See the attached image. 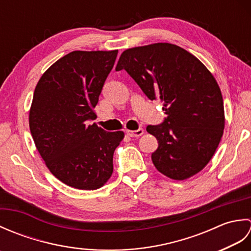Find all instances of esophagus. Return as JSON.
Returning <instances> with one entry per match:
<instances>
[{"label": "esophagus", "instance_id": "1", "mask_svg": "<svg viewBox=\"0 0 251 251\" xmlns=\"http://www.w3.org/2000/svg\"><path fill=\"white\" fill-rule=\"evenodd\" d=\"M143 132H145V130L142 128H139L137 130H127V135L129 137H140L141 135H143Z\"/></svg>", "mask_w": 251, "mask_h": 251}]
</instances>
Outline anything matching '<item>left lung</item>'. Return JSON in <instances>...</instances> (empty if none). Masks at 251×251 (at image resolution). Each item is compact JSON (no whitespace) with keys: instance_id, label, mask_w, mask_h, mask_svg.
<instances>
[{"instance_id":"8db88e82","label":"left lung","mask_w":251,"mask_h":251,"mask_svg":"<svg viewBox=\"0 0 251 251\" xmlns=\"http://www.w3.org/2000/svg\"><path fill=\"white\" fill-rule=\"evenodd\" d=\"M127 73L167 117L147 131L157 139L152 162L159 173L184 180L209 163L225 129L221 90L211 72L180 46L155 43L122 52L115 70Z\"/></svg>"}]
</instances>
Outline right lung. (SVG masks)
Wrapping results in <instances>:
<instances>
[{"instance_id":"obj_1","label":"right lung","mask_w":251,"mask_h":251,"mask_svg":"<svg viewBox=\"0 0 251 251\" xmlns=\"http://www.w3.org/2000/svg\"><path fill=\"white\" fill-rule=\"evenodd\" d=\"M116 56V50L69 52L47 69L34 90L29 126L35 147L50 172L74 189L104 185L124 139L121 130L88 124Z\"/></svg>"}]
</instances>
